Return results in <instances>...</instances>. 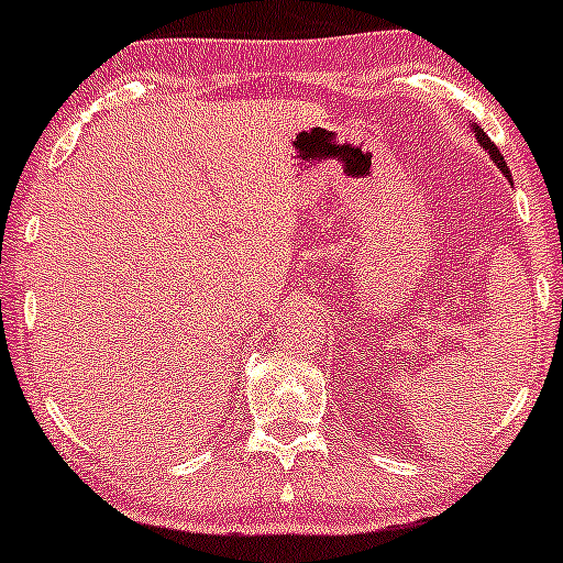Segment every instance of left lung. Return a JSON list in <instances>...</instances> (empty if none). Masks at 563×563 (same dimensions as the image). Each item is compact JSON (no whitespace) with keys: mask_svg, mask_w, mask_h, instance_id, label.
I'll list each match as a JSON object with an SVG mask.
<instances>
[{"mask_svg":"<svg viewBox=\"0 0 563 563\" xmlns=\"http://www.w3.org/2000/svg\"><path fill=\"white\" fill-rule=\"evenodd\" d=\"M471 130H474V135H476V144H479L482 150H485V152H490V161L496 163L498 168H501V174H507V176H509V168H507V163H504L501 152H498V146L493 144L490 139H487V133H485V130H482L479 124H474V122H471Z\"/></svg>","mask_w":563,"mask_h":563,"instance_id":"obj_1","label":"left lung"}]
</instances>
